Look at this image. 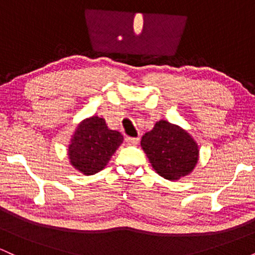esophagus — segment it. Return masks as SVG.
Segmentation results:
<instances>
[{
    "label": "esophagus",
    "instance_id": "obj_1",
    "mask_svg": "<svg viewBox=\"0 0 255 255\" xmlns=\"http://www.w3.org/2000/svg\"><path fill=\"white\" fill-rule=\"evenodd\" d=\"M139 137H126V144L127 145H137L139 144Z\"/></svg>",
    "mask_w": 255,
    "mask_h": 255
}]
</instances>
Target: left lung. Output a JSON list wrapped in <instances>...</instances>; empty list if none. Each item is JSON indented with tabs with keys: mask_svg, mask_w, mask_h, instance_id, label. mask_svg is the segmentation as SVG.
<instances>
[{
	"mask_svg": "<svg viewBox=\"0 0 255 255\" xmlns=\"http://www.w3.org/2000/svg\"><path fill=\"white\" fill-rule=\"evenodd\" d=\"M141 147L158 175L177 181L194 170L199 147L191 134L180 126L160 120L141 137Z\"/></svg>",
	"mask_w": 255,
	"mask_h": 255,
	"instance_id": "obj_1",
	"label": "left lung"
}]
</instances>
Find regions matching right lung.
Instances as JSON below:
<instances>
[{"mask_svg": "<svg viewBox=\"0 0 255 255\" xmlns=\"http://www.w3.org/2000/svg\"><path fill=\"white\" fill-rule=\"evenodd\" d=\"M122 141V134L109 129L104 119H85L77 126L68 145L69 163L84 175L97 174L107 166Z\"/></svg>", "mask_w": 255, "mask_h": 255, "instance_id": "1", "label": "right lung"}]
</instances>
